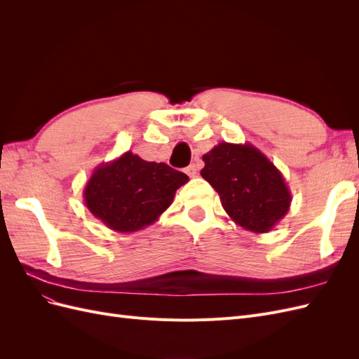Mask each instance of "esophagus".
I'll list each match as a JSON object with an SVG mask.
<instances>
[{"instance_id": "obj_1", "label": "esophagus", "mask_w": 359, "mask_h": 359, "mask_svg": "<svg viewBox=\"0 0 359 359\" xmlns=\"http://www.w3.org/2000/svg\"><path fill=\"white\" fill-rule=\"evenodd\" d=\"M198 170H199V169H198V166H196V165H194V163H193V165H190V166L186 169L187 175H189V177H191V178L198 175Z\"/></svg>"}]
</instances>
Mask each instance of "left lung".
<instances>
[{
	"instance_id": "obj_1",
	"label": "left lung",
	"mask_w": 359,
	"mask_h": 359,
	"mask_svg": "<svg viewBox=\"0 0 359 359\" xmlns=\"http://www.w3.org/2000/svg\"><path fill=\"white\" fill-rule=\"evenodd\" d=\"M202 160V178L219 193L227 215L244 229L266 233L287 214L292 194L285 177L252 144L220 142Z\"/></svg>"
}]
</instances>
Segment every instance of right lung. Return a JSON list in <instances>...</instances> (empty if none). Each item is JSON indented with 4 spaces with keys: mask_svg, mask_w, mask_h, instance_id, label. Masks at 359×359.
I'll return each mask as SVG.
<instances>
[{
    "mask_svg": "<svg viewBox=\"0 0 359 359\" xmlns=\"http://www.w3.org/2000/svg\"><path fill=\"white\" fill-rule=\"evenodd\" d=\"M187 181L186 173L166 163L147 161L127 151L94 169L85 184L83 202L109 229L136 232L153 224Z\"/></svg>",
    "mask_w": 359,
    "mask_h": 359,
    "instance_id": "add662e5",
    "label": "right lung"
}]
</instances>
